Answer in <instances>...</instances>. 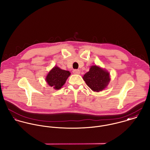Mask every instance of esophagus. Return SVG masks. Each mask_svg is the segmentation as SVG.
<instances>
[{
    "label": "esophagus",
    "mask_w": 150,
    "mask_h": 150,
    "mask_svg": "<svg viewBox=\"0 0 150 150\" xmlns=\"http://www.w3.org/2000/svg\"><path fill=\"white\" fill-rule=\"evenodd\" d=\"M73 73L75 74H80V71L78 69H75L73 70Z\"/></svg>",
    "instance_id": "esophagus-1"
}]
</instances>
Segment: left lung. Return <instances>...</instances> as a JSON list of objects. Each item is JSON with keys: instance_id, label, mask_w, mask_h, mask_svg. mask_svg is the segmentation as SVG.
Instances as JSON below:
<instances>
[{"instance_id": "left-lung-1", "label": "left lung", "mask_w": 150, "mask_h": 150, "mask_svg": "<svg viewBox=\"0 0 150 150\" xmlns=\"http://www.w3.org/2000/svg\"><path fill=\"white\" fill-rule=\"evenodd\" d=\"M86 85L92 91L99 92L105 89L110 81V73L107 70L96 66H91L89 71L83 76Z\"/></svg>"}]
</instances>
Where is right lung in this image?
<instances>
[{"label":"right lung","instance_id":"obj_1","mask_svg":"<svg viewBox=\"0 0 150 150\" xmlns=\"http://www.w3.org/2000/svg\"><path fill=\"white\" fill-rule=\"evenodd\" d=\"M70 75V71L55 66L48 73L45 80L50 86L55 89H59L64 85Z\"/></svg>","mask_w":150,"mask_h":150}]
</instances>
